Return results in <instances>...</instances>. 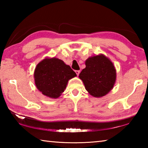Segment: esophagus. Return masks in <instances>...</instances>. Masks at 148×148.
Instances as JSON below:
<instances>
[{"label": "esophagus", "instance_id": "obj_1", "mask_svg": "<svg viewBox=\"0 0 148 148\" xmlns=\"http://www.w3.org/2000/svg\"><path fill=\"white\" fill-rule=\"evenodd\" d=\"M75 72H76V74H77V76H78L79 74V72H80V71H75Z\"/></svg>", "mask_w": 148, "mask_h": 148}]
</instances>
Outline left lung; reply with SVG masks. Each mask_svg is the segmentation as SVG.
Masks as SVG:
<instances>
[{
    "label": "left lung",
    "mask_w": 148,
    "mask_h": 148,
    "mask_svg": "<svg viewBox=\"0 0 148 148\" xmlns=\"http://www.w3.org/2000/svg\"><path fill=\"white\" fill-rule=\"evenodd\" d=\"M86 66L79 77L89 93L94 97H102L108 93L116 80V71L112 62L101 54L89 57Z\"/></svg>",
    "instance_id": "left-lung-1"
}]
</instances>
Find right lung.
<instances>
[{
    "label": "right lung",
    "mask_w": 148,
    "mask_h": 148,
    "mask_svg": "<svg viewBox=\"0 0 148 148\" xmlns=\"http://www.w3.org/2000/svg\"><path fill=\"white\" fill-rule=\"evenodd\" d=\"M77 75L61 59L46 58L37 64L34 70L35 85L45 96L57 99L66 89L69 80Z\"/></svg>",
    "instance_id": "1"
}]
</instances>
